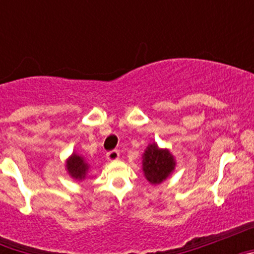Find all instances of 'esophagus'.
<instances>
[{"instance_id":"1","label":"esophagus","mask_w":254,"mask_h":254,"mask_svg":"<svg viewBox=\"0 0 254 254\" xmlns=\"http://www.w3.org/2000/svg\"><path fill=\"white\" fill-rule=\"evenodd\" d=\"M120 158V151L118 150H112V151L107 152V159L109 161H114Z\"/></svg>"}]
</instances>
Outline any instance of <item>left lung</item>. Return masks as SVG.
Returning <instances> with one entry per match:
<instances>
[{
	"mask_svg": "<svg viewBox=\"0 0 254 254\" xmlns=\"http://www.w3.org/2000/svg\"><path fill=\"white\" fill-rule=\"evenodd\" d=\"M176 168L174 156L169 150L159 149L155 142L150 143L142 155V170L151 185H160Z\"/></svg>",
	"mask_w": 254,
	"mask_h": 254,
	"instance_id": "left-lung-1",
	"label": "left lung"
}]
</instances>
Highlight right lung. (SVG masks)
Here are the masks:
<instances>
[{
    "label": "right lung",
    "instance_id": "add662e5",
    "mask_svg": "<svg viewBox=\"0 0 254 254\" xmlns=\"http://www.w3.org/2000/svg\"><path fill=\"white\" fill-rule=\"evenodd\" d=\"M66 168L69 176L76 179V181L85 179L87 170H89V165H87V163H85L84 158H81L80 155L75 154V152L67 159Z\"/></svg>",
    "mask_w": 254,
    "mask_h": 254
}]
</instances>
